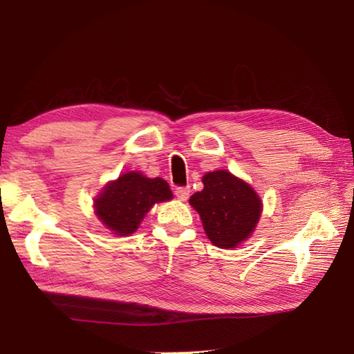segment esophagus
I'll return each instance as SVG.
<instances>
[{"mask_svg":"<svg viewBox=\"0 0 354 354\" xmlns=\"http://www.w3.org/2000/svg\"><path fill=\"white\" fill-rule=\"evenodd\" d=\"M175 194L179 201H187V198L190 196V189L189 187H178L175 190Z\"/></svg>","mask_w":354,"mask_h":354,"instance_id":"34e87169","label":"esophagus"}]
</instances>
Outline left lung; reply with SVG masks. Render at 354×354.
Here are the masks:
<instances>
[{"label": "left lung", "mask_w": 354, "mask_h": 354, "mask_svg": "<svg viewBox=\"0 0 354 354\" xmlns=\"http://www.w3.org/2000/svg\"><path fill=\"white\" fill-rule=\"evenodd\" d=\"M204 189L190 198L202 227L214 246L237 248L252 236L260 221L263 202L252 187L228 170L208 171Z\"/></svg>", "instance_id": "left-lung-1"}]
</instances>
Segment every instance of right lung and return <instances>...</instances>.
<instances>
[{"label":"right lung","instance_id":"obj_1","mask_svg":"<svg viewBox=\"0 0 354 354\" xmlns=\"http://www.w3.org/2000/svg\"><path fill=\"white\" fill-rule=\"evenodd\" d=\"M173 199L167 181L133 170L103 187L94 199V213L115 236H131L155 204Z\"/></svg>","mask_w":354,"mask_h":354}]
</instances>
